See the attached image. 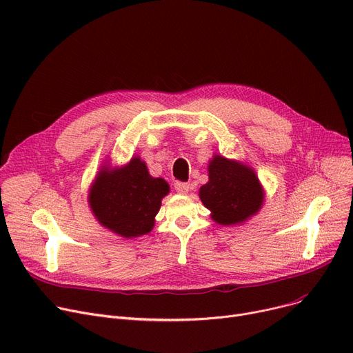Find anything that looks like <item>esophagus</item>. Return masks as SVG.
<instances>
[{
	"label": "esophagus",
	"mask_w": 353,
	"mask_h": 353,
	"mask_svg": "<svg viewBox=\"0 0 353 353\" xmlns=\"http://www.w3.org/2000/svg\"><path fill=\"white\" fill-rule=\"evenodd\" d=\"M174 189H176V192H179L181 194H186L189 192V189H190V184L186 183V181H176L174 183Z\"/></svg>",
	"instance_id": "obj_1"
}]
</instances>
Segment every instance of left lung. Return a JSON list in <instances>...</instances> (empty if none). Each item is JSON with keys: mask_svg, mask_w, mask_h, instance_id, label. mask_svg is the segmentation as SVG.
Returning a JSON list of instances; mask_svg holds the SVG:
<instances>
[{"mask_svg": "<svg viewBox=\"0 0 353 353\" xmlns=\"http://www.w3.org/2000/svg\"><path fill=\"white\" fill-rule=\"evenodd\" d=\"M200 199L217 223L236 225L259 212L263 190L250 167L214 156L209 164V181L200 188Z\"/></svg>", "mask_w": 353, "mask_h": 353, "instance_id": "1", "label": "left lung"}]
</instances>
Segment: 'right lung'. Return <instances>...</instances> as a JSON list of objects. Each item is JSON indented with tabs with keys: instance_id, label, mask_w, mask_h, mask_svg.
<instances>
[{
	"instance_id": "1",
	"label": "right lung",
	"mask_w": 353,
	"mask_h": 353,
	"mask_svg": "<svg viewBox=\"0 0 353 353\" xmlns=\"http://www.w3.org/2000/svg\"><path fill=\"white\" fill-rule=\"evenodd\" d=\"M169 184L154 179L139 157L123 169L103 170L90 192V206L100 223L123 237H136L150 232L161 199Z\"/></svg>"
}]
</instances>
